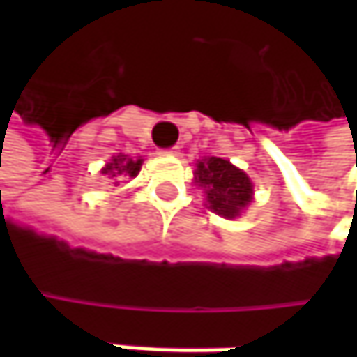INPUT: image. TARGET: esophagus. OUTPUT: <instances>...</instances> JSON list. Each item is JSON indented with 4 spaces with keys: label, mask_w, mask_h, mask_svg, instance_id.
I'll return each instance as SVG.
<instances>
[{
    "label": "esophagus",
    "mask_w": 357,
    "mask_h": 357,
    "mask_svg": "<svg viewBox=\"0 0 357 357\" xmlns=\"http://www.w3.org/2000/svg\"><path fill=\"white\" fill-rule=\"evenodd\" d=\"M163 155H169V157H178V155H179V149H178V146H172V149H165V151H163Z\"/></svg>",
    "instance_id": "obj_1"
}]
</instances>
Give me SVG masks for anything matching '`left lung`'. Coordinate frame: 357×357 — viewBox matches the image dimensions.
Segmentation results:
<instances>
[{"label": "left lung", "instance_id": "1", "mask_svg": "<svg viewBox=\"0 0 357 357\" xmlns=\"http://www.w3.org/2000/svg\"><path fill=\"white\" fill-rule=\"evenodd\" d=\"M194 181L204 190L208 208L225 219H236L252 202V181L227 159L208 157L196 163Z\"/></svg>", "mask_w": 357, "mask_h": 357}]
</instances>
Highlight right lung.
I'll return each mask as SVG.
<instances>
[{
    "label": "right lung",
    "instance_id": "right-lung-1",
    "mask_svg": "<svg viewBox=\"0 0 357 357\" xmlns=\"http://www.w3.org/2000/svg\"><path fill=\"white\" fill-rule=\"evenodd\" d=\"M142 167V159L138 157H128V155H117L111 159V163H107L103 167V174L109 178L117 179L115 183H119L121 179L126 178H136L138 172Z\"/></svg>",
    "mask_w": 357,
    "mask_h": 357
}]
</instances>
